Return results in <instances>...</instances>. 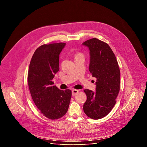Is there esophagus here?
<instances>
[{"label": "esophagus", "mask_w": 147, "mask_h": 147, "mask_svg": "<svg viewBox=\"0 0 147 147\" xmlns=\"http://www.w3.org/2000/svg\"><path fill=\"white\" fill-rule=\"evenodd\" d=\"M78 92H79V91L77 90H72V95L73 96L76 95L78 93Z\"/></svg>", "instance_id": "esophagus-1"}]
</instances>
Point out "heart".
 Segmentation results:
<instances>
[{"label":"heart","instance_id":"b5f03b06","mask_svg":"<svg viewBox=\"0 0 147 147\" xmlns=\"http://www.w3.org/2000/svg\"><path fill=\"white\" fill-rule=\"evenodd\" d=\"M84 57L82 53L80 52H77L75 54V57Z\"/></svg>","mask_w":147,"mask_h":147}]
</instances>
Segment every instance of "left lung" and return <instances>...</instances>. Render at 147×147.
<instances>
[{"instance_id": "obj_1", "label": "left lung", "mask_w": 147, "mask_h": 147, "mask_svg": "<svg viewBox=\"0 0 147 147\" xmlns=\"http://www.w3.org/2000/svg\"><path fill=\"white\" fill-rule=\"evenodd\" d=\"M90 49L89 70L96 78V92L84 90L87 100L83 105L84 113L97 120L109 113L116 102L120 91V72L116 56L109 46L96 38L82 43Z\"/></svg>"}]
</instances>
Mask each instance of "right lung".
I'll return each mask as SVG.
<instances>
[{
  "label": "right lung",
  "instance_id": "add662e5",
  "mask_svg": "<svg viewBox=\"0 0 147 147\" xmlns=\"http://www.w3.org/2000/svg\"><path fill=\"white\" fill-rule=\"evenodd\" d=\"M65 43H52L40 46L35 51L30 63L28 83L36 107L46 117L55 120L68 111L71 91L60 90L52 81L59 70V55Z\"/></svg>",
  "mask_w": 147,
  "mask_h": 147
}]
</instances>
